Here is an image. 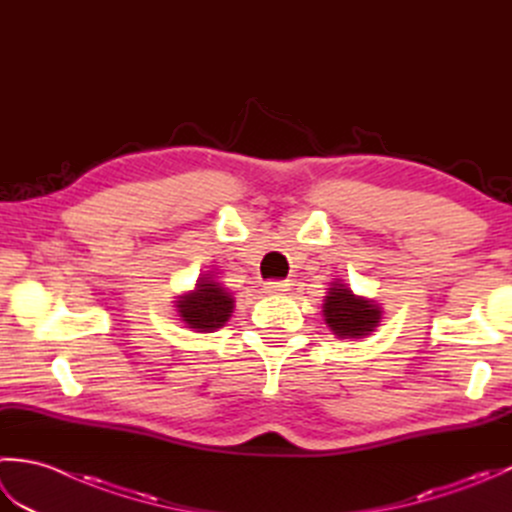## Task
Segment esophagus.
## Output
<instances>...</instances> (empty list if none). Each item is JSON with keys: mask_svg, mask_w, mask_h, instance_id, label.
<instances>
[{"mask_svg": "<svg viewBox=\"0 0 512 512\" xmlns=\"http://www.w3.org/2000/svg\"><path fill=\"white\" fill-rule=\"evenodd\" d=\"M264 290L268 292V295H286V292L290 290V284L288 281H268Z\"/></svg>", "mask_w": 512, "mask_h": 512, "instance_id": "34e87169", "label": "esophagus"}]
</instances>
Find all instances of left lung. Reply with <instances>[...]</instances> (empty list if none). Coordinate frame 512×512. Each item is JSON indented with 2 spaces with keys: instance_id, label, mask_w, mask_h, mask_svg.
Listing matches in <instances>:
<instances>
[{
  "instance_id": "left-lung-1",
  "label": "left lung",
  "mask_w": 512,
  "mask_h": 512,
  "mask_svg": "<svg viewBox=\"0 0 512 512\" xmlns=\"http://www.w3.org/2000/svg\"><path fill=\"white\" fill-rule=\"evenodd\" d=\"M323 319L339 339H363L378 328L383 308L374 299L354 295L350 286L334 279L323 299Z\"/></svg>"
}]
</instances>
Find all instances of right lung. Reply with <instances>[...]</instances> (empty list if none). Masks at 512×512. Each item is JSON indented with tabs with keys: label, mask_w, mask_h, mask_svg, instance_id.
Here are the masks:
<instances>
[{
	"label": "right lung",
	"mask_w": 512,
	"mask_h": 512,
	"mask_svg": "<svg viewBox=\"0 0 512 512\" xmlns=\"http://www.w3.org/2000/svg\"><path fill=\"white\" fill-rule=\"evenodd\" d=\"M233 308V292H228V288H224L220 281H215L211 273L202 275L195 288L184 292L176 301L178 317L184 323V328L204 334L222 328L231 319Z\"/></svg>",
	"instance_id": "right-lung-1"
}]
</instances>
